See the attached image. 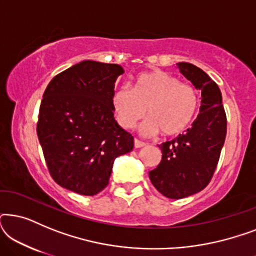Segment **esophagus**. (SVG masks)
<instances>
[{"instance_id":"obj_1","label":"esophagus","mask_w":256,"mask_h":256,"mask_svg":"<svg viewBox=\"0 0 256 256\" xmlns=\"http://www.w3.org/2000/svg\"><path fill=\"white\" fill-rule=\"evenodd\" d=\"M146 146L144 142L140 141V140H138V138L134 140V146H135V148H142V146Z\"/></svg>"}]
</instances>
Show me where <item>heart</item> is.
<instances>
[{"label": "heart", "mask_w": 256, "mask_h": 256, "mask_svg": "<svg viewBox=\"0 0 256 256\" xmlns=\"http://www.w3.org/2000/svg\"><path fill=\"white\" fill-rule=\"evenodd\" d=\"M112 108L122 128H132L146 113L149 118L140 126L142 134L177 136L194 120L199 96L192 85L157 70L136 76L132 90L124 86L115 90Z\"/></svg>", "instance_id": "heart-1"}]
</instances>
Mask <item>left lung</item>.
Instances as JSON below:
<instances>
[{
    "mask_svg": "<svg viewBox=\"0 0 256 256\" xmlns=\"http://www.w3.org/2000/svg\"><path fill=\"white\" fill-rule=\"evenodd\" d=\"M177 65L182 74L202 90V106L186 132L158 146L162 160L156 169L149 171L154 186L170 199L188 197L208 186L218 166L227 132L218 85L194 64Z\"/></svg>",
    "mask_w": 256,
    "mask_h": 256,
    "instance_id": "left-lung-1",
    "label": "left lung"
}]
</instances>
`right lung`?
<instances>
[{
	"instance_id": "1",
	"label": "right lung",
	"mask_w": 256,
	"mask_h": 256,
	"mask_svg": "<svg viewBox=\"0 0 256 256\" xmlns=\"http://www.w3.org/2000/svg\"><path fill=\"white\" fill-rule=\"evenodd\" d=\"M122 73L118 64L84 60L56 76L45 90L37 135L48 172L62 188L99 194L114 160L134 148V138L118 124L112 108Z\"/></svg>"
}]
</instances>
